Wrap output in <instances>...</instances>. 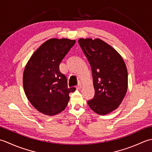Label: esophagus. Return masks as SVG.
Here are the masks:
<instances>
[{
	"label": "esophagus",
	"mask_w": 152,
	"mask_h": 152,
	"mask_svg": "<svg viewBox=\"0 0 152 152\" xmlns=\"http://www.w3.org/2000/svg\"><path fill=\"white\" fill-rule=\"evenodd\" d=\"M81 87H82V84H81V83H79V84H78V85H77V86H76V88L77 89V90H79V89H80V88H81Z\"/></svg>",
	"instance_id": "1"
}]
</instances>
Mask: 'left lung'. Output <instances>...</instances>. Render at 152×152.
I'll return each instance as SVG.
<instances>
[{
	"mask_svg": "<svg viewBox=\"0 0 152 152\" xmlns=\"http://www.w3.org/2000/svg\"><path fill=\"white\" fill-rule=\"evenodd\" d=\"M79 44L91 65L94 98L89 107L99 115L117 109L127 91L128 73L123 59L112 46L100 39H80Z\"/></svg>",
	"mask_w": 152,
	"mask_h": 152,
	"instance_id": "8db88e82",
	"label": "left lung"
}]
</instances>
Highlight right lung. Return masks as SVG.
<instances>
[{"label": "right lung", "mask_w": 152, "mask_h": 152, "mask_svg": "<svg viewBox=\"0 0 152 152\" xmlns=\"http://www.w3.org/2000/svg\"><path fill=\"white\" fill-rule=\"evenodd\" d=\"M75 40L51 39L34 52L25 67L23 85L25 93L32 106L47 115L61 112L69 100V93L75 87L68 88L67 78L59 66Z\"/></svg>", "instance_id": "1"}]
</instances>
